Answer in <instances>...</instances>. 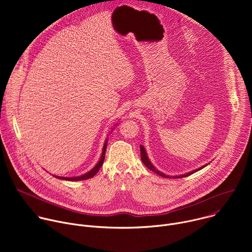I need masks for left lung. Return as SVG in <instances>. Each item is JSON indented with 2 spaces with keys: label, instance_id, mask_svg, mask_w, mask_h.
Instances as JSON below:
<instances>
[{
  "label": "left lung",
  "instance_id": "8db88e82",
  "mask_svg": "<svg viewBox=\"0 0 252 252\" xmlns=\"http://www.w3.org/2000/svg\"><path fill=\"white\" fill-rule=\"evenodd\" d=\"M140 158H141V161L143 162V164H145L150 170L156 172L157 174H158V175H160V176H162V177H166V178H182V177H186V176H189V175H190V174H192V173H194V172H196V171L202 169L203 167H205V166L207 165V164H205V165H203V166H201V167H199V168H196V169H194V170H192V171H189V172H188V173L181 174V175H167V174L162 173L161 171H159L158 169H157V168L153 165V163L151 162V160H150V158H149V157H148V154H147L145 148H143L141 145H140Z\"/></svg>",
  "mask_w": 252,
  "mask_h": 252
}]
</instances>
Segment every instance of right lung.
<instances>
[{
	"label": "right lung",
	"mask_w": 252,
	"mask_h": 252,
	"mask_svg": "<svg viewBox=\"0 0 252 252\" xmlns=\"http://www.w3.org/2000/svg\"><path fill=\"white\" fill-rule=\"evenodd\" d=\"M106 146H107V138L105 139L104 143H103V148H102V153H101V156H100V158L98 160V162L94 166L93 169H91L89 172L85 173V174H82L80 176H73V177H63V176H58V175H54L55 177L59 178V179H63V181H69V182H78V181H85V179H88V178H92L94 177V175L99 170V168L101 167L102 163H103V160H104V155H105V150H106Z\"/></svg>",
	"instance_id": "add662e5"
}]
</instances>
